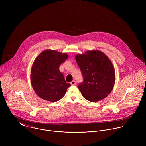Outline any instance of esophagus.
Listing matches in <instances>:
<instances>
[{
    "instance_id": "34e87169",
    "label": "esophagus",
    "mask_w": 146,
    "mask_h": 146,
    "mask_svg": "<svg viewBox=\"0 0 146 146\" xmlns=\"http://www.w3.org/2000/svg\"><path fill=\"white\" fill-rule=\"evenodd\" d=\"M76 82L75 80H73V81H72L70 82V84H71L72 86L76 85Z\"/></svg>"
}]
</instances>
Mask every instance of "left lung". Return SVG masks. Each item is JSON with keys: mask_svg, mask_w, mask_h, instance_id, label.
Here are the masks:
<instances>
[{"mask_svg": "<svg viewBox=\"0 0 146 146\" xmlns=\"http://www.w3.org/2000/svg\"><path fill=\"white\" fill-rule=\"evenodd\" d=\"M83 81L78 88L85 99L97 102L111 92L115 82V70L110 59L98 50L76 56Z\"/></svg>", "mask_w": 146, "mask_h": 146, "instance_id": "8db88e82", "label": "left lung"}]
</instances>
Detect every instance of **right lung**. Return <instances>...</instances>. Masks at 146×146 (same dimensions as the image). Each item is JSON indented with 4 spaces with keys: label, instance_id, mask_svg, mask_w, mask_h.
Wrapping results in <instances>:
<instances>
[{
    "label": "right lung",
    "instance_id": "right-lung-1",
    "mask_svg": "<svg viewBox=\"0 0 146 146\" xmlns=\"http://www.w3.org/2000/svg\"><path fill=\"white\" fill-rule=\"evenodd\" d=\"M68 55L54 50H46L35 59L32 67L31 80L32 87L41 98L52 102L63 98L71 85L65 81L59 66Z\"/></svg>",
    "mask_w": 146,
    "mask_h": 146
}]
</instances>
